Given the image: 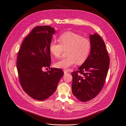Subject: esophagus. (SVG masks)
<instances>
[{
  "mask_svg": "<svg viewBox=\"0 0 126 126\" xmlns=\"http://www.w3.org/2000/svg\"><path fill=\"white\" fill-rule=\"evenodd\" d=\"M63 71H64V73L65 74L69 72V71H68L67 70H66V69H64V70H63Z\"/></svg>",
  "mask_w": 126,
  "mask_h": 126,
  "instance_id": "esophagus-1",
  "label": "esophagus"
}]
</instances>
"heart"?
Instances as JSON below:
<instances>
[{
    "mask_svg": "<svg viewBox=\"0 0 126 126\" xmlns=\"http://www.w3.org/2000/svg\"><path fill=\"white\" fill-rule=\"evenodd\" d=\"M59 43L55 40L51 41L49 51L56 58H60L64 49L66 51L67 56L55 63L57 68L69 69L77 62L78 64L84 62L88 58L91 49L90 40L81 35L71 32H66L58 37Z\"/></svg>",
    "mask_w": 126,
    "mask_h": 126,
    "instance_id": "heart-1",
    "label": "heart"
}]
</instances>
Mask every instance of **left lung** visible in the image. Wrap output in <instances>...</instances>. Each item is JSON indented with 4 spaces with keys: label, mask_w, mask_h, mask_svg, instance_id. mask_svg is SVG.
<instances>
[{
    "label": "left lung",
    "mask_w": 126,
    "mask_h": 126,
    "mask_svg": "<svg viewBox=\"0 0 126 126\" xmlns=\"http://www.w3.org/2000/svg\"><path fill=\"white\" fill-rule=\"evenodd\" d=\"M91 53L77 71L71 73L72 92L79 101L87 102L96 97L103 87L110 59L102 38L90 35Z\"/></svg>",
    "instance_id": "obj_1"
}]
</instances>
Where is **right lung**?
Masks as SVG:
<instances>
[{
  "label": "right lung",
  "mask_w": 126,
  "mask_h": 126,
  "mask_svg": "<svg viewBox=\"0 0 126 126\" xmlns=\"http://www.w3.org/2000/svg\"><path fill=\"white\" fill-rule=\"evenodd\" d=\"M55 32L54 28L49 26L35 27L24 38L17 56L16 68L20 85L29 96L39 101L54 93L64 74L57 68L43 71L51 65L49 46Z\"/></svg>",
  "instance_id": "right-lung-1"
}]
</instances>
